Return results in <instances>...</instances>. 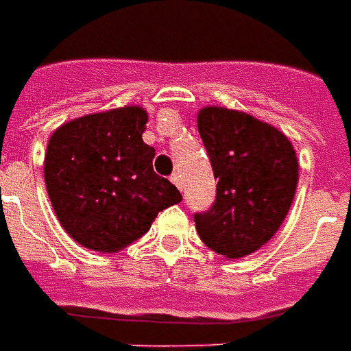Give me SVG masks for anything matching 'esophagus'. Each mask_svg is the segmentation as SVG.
I'll use <instances>...</instances> for the list:
<instances>
[{
    "instance_id": "obj_1",
    "label": "esophagus",
    "mask_w": 351,
    "mask_h": 351,
    "mask_svg": "<svg viewBox=\"0 0 351 351\" xmlns=\"http://www.w3.org/2000/svg\"><path fill=\"white\" fill-rule=\"evenodd\" d=\"M170 181H171V183H173V185H176V187H178L181 191V178H180V173H171Z\"/></svg>"
}]
</instances>
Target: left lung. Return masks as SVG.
Returning <instances> with one entry per match:
<instances>
[{"mask_svg": "<svg viewBox=\"0 0 351 351\" xmlns=\"http://www.w3.org/2000/svg\"><path fill=\"white\" fill-rule=\"evenodd\" d=\"M198 132L219 181L213 206L195 213L196 232L215 253L245 257L289 211L299 181L295 149L272 124L227 108L200 109Z\"/></svg>", "mask_w": 351, "mask_h": 351, "instance_id": "obj_1", "label": "left lung"}]
</instances>
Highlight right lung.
I'll return each instance as SVG.
<instances>
[{
    "label": "right lung",
    "instance_id": "1",
    "mask_svg": "<svg viewBox=\"0 0 351 351\" xmlns=\"http://www.w3.org/2000/svg\"><path fill=\"white\" fill-rule=\"evenodd\" d=\"M147 111L140 106L84 115L52 132L45 183L54 213L77 243L115 253L147 232L158 211L181 193L153 170L143 143Z\"/></svg>",
    "mask_w": 351,
    "mask_h": 351
}]
</instances>
